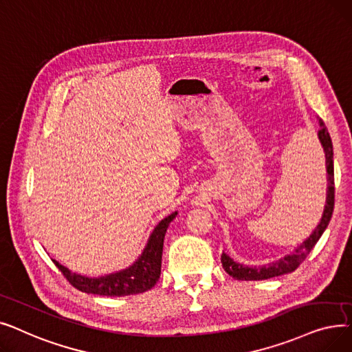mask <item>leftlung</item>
Listing matches in <instances>:
<instances>
[{
  "mask_svg": "<svg viewBox=\"0 0 352 352\" xmlns=\"http://www.w3.org/2000/svg\"><path fill=\"white\" fill-rule=\"evenodd\" d=\"M320 120V130H318V139L321 142V146L324 148L325 153V167H327V180H328V188H327V200H325V208L324 213L321 217V222L318 223L315 230L311 233L309 238L305 239L302 243H300L295 252L285 255L280 258L279 261L271 262L263 266H246L243 263H239L236 261H233L229 255L225 252L221 256V262L223 270L238 280H263V279H270L274 276H279L283 274H289L294 272L296 267L300 265L307 255L311 252V249L315 246V243L320 241L322 236V233L325 232L331 216L333 212V152H332V142L329 138V133L321 119Z\"/></svg>",
  "mask_w": 352,
  "mask_h": 352,
  "instance_id": "left-lung-1",
  "label": "left lung"
}]
</instances>
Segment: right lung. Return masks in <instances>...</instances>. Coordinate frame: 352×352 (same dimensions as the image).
Instances as JSON below:
<instances>
[{
  "label": "right lung",
  "mask_w": 352,
  "mask_h": 352,
  "mask_svg": "<svg viewBox=\"0 0 352 352\" xmlns=\"http://www.w3.org/2000/svg\"><path fill=\"white\" fill-rule=\"evenodd\" d=\"M176 214L177 212L175 210L163 217L155 229L150 232L146 246L139 258L124 270L102 276H86L72 272L69 267H65L56 259H53V262L67 280L81 292L103 296H126L146 292L152 289L160 278L164 233Z\"/></svg>",
  "instance_id": "obj_1"
}]
</instances>
